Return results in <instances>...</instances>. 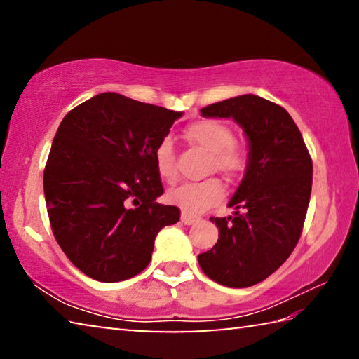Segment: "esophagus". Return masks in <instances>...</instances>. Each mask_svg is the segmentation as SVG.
<instances>
[{
    "label": "esophagus",
    "mask_w": 359,
    "mask_h": 359,
    "mask_svg": "<svg viewBox=\"0 0 359 359\" xmlns=\"http://www.w3.org/2000/svg\"><path fill=\"white\" fill-rule=\"evenodd\" d=\"M180 220H182V223H185V224H194L199 220V218L191 215V214H187V212H182Z\"/></svg>",
    "instance_id": "esophagus-1"
}]
</instances>
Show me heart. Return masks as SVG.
I'll return each mask as SVG.
<instances>
[{
    "label": "heart",
    "instance_id": "b5f03b06",
    "mask_svg": "<svg viewBox=\"0 0 359 359\" xmlns=\"http://www.w3.org/2000/svg\"><path fill=\"white\" fill-rule=\"evenodd\" d=\"M188 141L199 145L210 154L209 168L228 177H236L247 166V154L234 144V133L226 123L218 120H198L188 125L185 130ZM156 172L165 182L177 179L175 150L169 137L158 142L155 154ZM224 196V190L217 179H205L201 182H185L169 190L166 198L171 204L187 212V214H203L218 204Z\"/></svg>",
    "mask_w": 359,
    "mask_h": 359
}]
</instances>
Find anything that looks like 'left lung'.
Returning <instances> with one entry per match:
<instances>
[{
	"label": "left lung",
	"instance_id": "8db88e82",
	"mask_svg": "<svg viewBox=\"0 0 359 359\" xmlns=\"http://www.w3.org/2000/svg\"><path fill=\"white\" fill-rule=\"evenodd\" d=\"M203 117L233 118L248 141L247 169L229 208L212 217L218 241L198 255L205 276L229 288H247L276 272L301 238L312 191V158L301 131L282 106L241 95L201 109Z\"/></svg>",
	"mask_w": 359,
	"mask_h": 359
}]
</instances>
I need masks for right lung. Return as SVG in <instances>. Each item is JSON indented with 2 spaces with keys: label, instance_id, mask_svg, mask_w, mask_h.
I'll return each instance as SVG.
<instances>
[{
  "label": "right lung",
  "instance_id": "right-lung-1",
  "mask_svg": "<svg viewBox=\"0 0 359 359\" xmlns=\"http://www.w3.org/2000/svg\"><path fill=\"white\" fill-rule=\"evenodd\" d=\"M182 112L101 93L60 123L44 169L53 236L85 276L114 283L150 263L156 234L179 222L163 205L154 154Z\"/></svg>",
  "mask_w": 359,
  "mask_h": 359
}]
</instances>
